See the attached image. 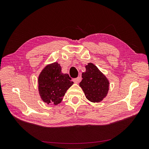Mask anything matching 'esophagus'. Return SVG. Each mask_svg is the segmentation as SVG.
<instances>
[{"label":"esophagus","instance_id":"1","mask_svg":"<svg viewBox=\"0 0 149 149\" xmlns=\"http://www.w3.org/2000/svg\"><path fill=\"white\" fill-rule=\"evenodd\" d=\"M73 81H74V82L75 83L78 84V83H79L80 81H81V78H80V77H78V78H74V79H73Z\"/></svg>","mask_w":149,"mask_h":149}]
</instances>
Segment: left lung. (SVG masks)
I'll return each instance as SVG.
<instances>
[{"label":"left lung","mask_w":149,"mask_h":149,"mask_svg":"<svg viewBox=\"0 0 149 149\" xmlns=\"http://www.w3.org/2000/svg\"><path fill=\"white\" fill-rule=\"evenodd\" d=\"M85 67L86 71L82 73L83 79L79 86L87 100L92 102H100L107 95L109 81L92 63H89Z\"/></svg>","instance_id":"left-lung-1"}]
</instances>
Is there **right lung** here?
<instances>
[{
    "mask_svg": "<svg viewBox=\"0 0 149 149\" xmlns=\"http://www.w3.org/2000/svg\"><path fill=\"white\" fill-rule=\"evenodd\" d=\"M73 83L68 74L62 73L61 67L58 62L48 64L38 76V87L40 98L47 104L58 105Z\"/></svg>",
    "mask_w": 149,
    "mask_h": 149,
    "instance_id": "obj_1",
    "label": "right lung"
}]
</instances>
